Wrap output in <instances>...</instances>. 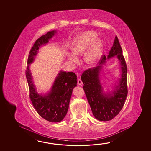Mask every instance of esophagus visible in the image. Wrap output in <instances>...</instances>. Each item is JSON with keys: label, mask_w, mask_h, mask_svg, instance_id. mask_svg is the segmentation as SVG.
I'll return each mask as SVG.
<instances>
[{"label": "esophagus", "mask_w": 151, "mask_h": 151, "mask_svg": "<svg viewBox=\"0 0 151 151\" xmlns=\"http://www.w3.org/2000/svg\"><path fill=\"white\" fill-rule=\"evenodd\" d=\"M82 83H82V80H81V79H78V81H77V84L79 85H82Z\"/></svg>", "instance_id": "esophagus-1"}]
</instances>
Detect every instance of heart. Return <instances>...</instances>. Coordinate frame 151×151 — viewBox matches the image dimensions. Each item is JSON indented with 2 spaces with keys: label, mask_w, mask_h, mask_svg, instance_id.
I'll list each match as a JSON object with an SVG mask.
<instances>
[{
  "label": "heart",
  "mask_w": 151,
  "mask_h": 151,
  "mask_svg": "<svg viewBox=\"0 0 151 151\" xmlns=\"http://www.w3.org/2000/svg\"><path fill=\"white\" fill-rule=\"evenodd\" d=\"M97 34L93 31L84 32L79 36L75 40L72 46L73 53L68 55V60L74 63L78 62L76 55H81L93 44L87 52L85 57V62L89 66L96 64L101 56L103 50V42L99 38H96Z\"/></svg>",
  "instance_id": "obj_1"
}]
</instances>
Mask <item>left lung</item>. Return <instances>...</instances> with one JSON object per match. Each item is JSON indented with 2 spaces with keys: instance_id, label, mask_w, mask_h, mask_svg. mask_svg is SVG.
I'll return each mask as SVG.
<instances>
[{
  "instance_id": "8db88e82",
  "label": "left lung",
  "mask_w": 151,
  "mask_h": 151,
  "mask_svg": "<svg viewBox=\"0 0 151 151\" xmlns=\"http://www.w3.org/2000/svg\"><path fill=\"white\" fill-rule=\"evenodd\" d=\"M122 52L119 39L116 36L107 57L103 55L99 63V65L87 69L83 73L81 76L84 84V91L92 113L94 117L101 121H110L117 115L126 100L128 93L127 68ZM115 55L118 58L121 65L122 77L119 79V84L116 86V90L111 94H106L103 92V88L99 80V74L106 60Z\"/></svg>"
}]
</instances>
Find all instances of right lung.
<instances>
[{
    "label": "right lung",
    "instance_id": "1",
    "mask_svg": "<svg viewBox=\"0 0 151 151\" xmlns=\"http://www.w3.org/2000/svg\"><path fill=\"white\" fill-rule=\"evenodd\" d=\"M56 32V30L48 32L36 40L30 50L28 65L34 60L40 47L47 44ZM31 75L28 65L26 75L29 89V97L38 114L50 122L62 121L67 114L73 89L76 86V75L73 72L60 71L50 91L46 95L37 93Z\"/></svg>",
    "mask_w": 151,
    "mask_h": 151
}]
</instances>
